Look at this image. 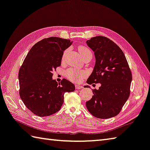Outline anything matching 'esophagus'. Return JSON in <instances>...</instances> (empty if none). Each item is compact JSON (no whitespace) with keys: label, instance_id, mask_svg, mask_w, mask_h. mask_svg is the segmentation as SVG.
Masks as SVG:
<instances>
[{"label":"esophagus","instance_id":"esophagus-1","mask_svg":"<svg viewBox=\"0 0 150 150\" xmlns=\"http://www.w3.org/2000/svg\"><path fill=\"white\" fill-rule=\"evenodd\" d=\"M75 88L76 89H81V88H83V86L81 85H79V84H76Z\"/></svg>","mask_w":150,"mask_h":150}]
</instances>
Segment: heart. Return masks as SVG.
<instances>
[{"label": "heart", "instance_id": "1", "mask_svg": "<svg viewBox=\"0 0 150 150\" xmlns=\"http://www.w3.org/2000/svg\"><path fill=\"white\" fill-rule=\"evenodd\" d=\"M78 50L81 56H82V58H84V57L87 56H92V52L91 51V50L86 47H84V46H79V47H78ZM67 50H66L64 51L63 57H62L63 58L67 54ZM86 75L87 73L86 71H84L78 70L76 69H73V68L67 70L66 72V77L71 81H74L75 83L80 82V81H82V79H83Z\"/></svg>", "mask_w": 150, "mask_h": 150}]
</instances>
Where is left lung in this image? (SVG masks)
I'll list each match as a JSON object with an SVG mask.
<instances>
[{"label":"left lung","mask_w":150,"mask_h":150,"mask_svg":"<svg viewBox=\"0 0 150 150\" xmlns=\"http://www.w3.org/2000/svg\"><path fill=\"white\" fill-rule=\"evenodd\" d=\"M86 44L96 58L94 70L86 83L101 84L98 90H92L94 96L86 102V108L97 118L113 117L120 113L130 96L131 71L123 52L108 38L94 37Z\"/></svg>","instance_id":"8db88e82"}]
</instances>
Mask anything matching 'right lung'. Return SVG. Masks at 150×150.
<instances>
[{"label":"right lung","instance_id":"obj_1","mask_svg":"<svg viewBox=\"0 0 150 150\" xmlns=\"http://www.w3.org/2000/svg\"><path fill=\"white\" fill-rule=\"evenodd\" d=\"M72 44L69 39L51 37L40 40L30 49L19 70L20 96L35 115L47 117L60 110L64 94L75 91L66 79L58 83L52 71L61 66L64 51Z\"/></svg>","mask_w":150,"mask_h":150}]
</instances>
